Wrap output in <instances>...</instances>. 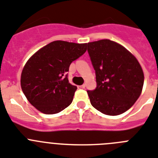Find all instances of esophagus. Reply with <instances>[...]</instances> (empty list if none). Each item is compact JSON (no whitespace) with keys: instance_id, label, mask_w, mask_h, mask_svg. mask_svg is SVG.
Here are the masks:
<instances>
[{"instance_id":"1","label":"esophagus","mask_w":158,"mask_h":158,"mask_svg":"<svg viewBox=\"0 0 158 158\" xmlns=\"http://www.w3.org/2000/svg\"><path fill=\"white\" fill-rule=\"evenodd\" d=\"M85 87H86L85 84H83V85L79 86V87H80V88H82V89H83V88H85Z\"/></svg>"}]
</instances>
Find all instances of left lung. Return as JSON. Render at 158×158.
Instances as JSON below:
<instances>
[{
	"mask_svg": "<svg viewBox=\"0 0 158 158\" xmlns=\"http://www.w3.org/2000/svg\"><path fill=\"white\" fill-rule=\"evenodd\" d=\"M87 52L97 83L95 90L87 91L91 105L108 116L124 113L142 91L140 63L124 46L108 39L88 42Z\"/></svg>",
	"mask_w": 158,
	"mask_h": 158,
	"instance_id": "8db88e82",
	"label": "left lung"
}]
</instances>
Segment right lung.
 <instances>
[{
    "mask_svg": "<svg viewBox=\"0 0 158 158\" xmlns=\"http://www.w3.org/2000/svg\"><path fill=\"white\" fill-rule=\"evenodd\" d=\"M87 50V44L54 41L37 51L22 72L21 86L30 104L45 114L67 108L77 87L69 83L70 65Z\"/></svg>",
    "mask_w": 158,
    "mask_h": 158,
    "instance_id": "add662e5",
    "label": "right lung"
}]
</instances>
